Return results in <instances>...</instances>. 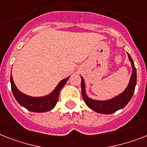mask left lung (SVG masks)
Returning <instances> with one entry per match:
<instances>
[{
    "instance_id": "left-lung-1",
    "label": "left lung",
    "mask_w": 147,
    "mask_h": 147,
    "mask_svg": "<svg viewBox=\"0 0 147 147\" xmlns=\"http://www.w3.org/2000/svg\"><path fill=\"white\" fill-rule=\"evenodd\" d=\"M127 55L129 60L131 62V65H132V74H131L130 80L127 88L121 94L114 97L112 99L107 100H93L88 98L85 92V82L82 77H81L82 78L81 86H82V94L83 100L87 105L88 107H90L94 111H96L97 113L103 114H113L117 111L122 109L125 107L132 98L133 94L134 93L136 84H137V71H136L134 62L133 61L132 58L129 53H127Z\"/></svg>"
}]
</instances>
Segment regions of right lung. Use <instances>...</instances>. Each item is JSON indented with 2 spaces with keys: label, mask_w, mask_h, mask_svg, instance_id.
<instances>
[{
  "label": "right lung",
  "mask_w": 147,
  "mask_h": 147,
  "mask_svg": "<svg viewBox=\"0 0 147 147\" xmlns=\"http://www.w3.org/2000/svg\"><path fill=\"white\" fill-rule=\"evenodd\" d=\"M69 78V77H68L61 81L52 93L43 97H30L20 92L13 82L11 75H10V84H11L13 94L20 105L30 111L42 113V112L49 111L54 108L59 99L60 91L65 85Z\"/></svg>",
  "instance_id": "1"
}]
</instances>
